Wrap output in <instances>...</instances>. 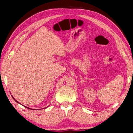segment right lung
<instances>
[{
    "label": "right lung",
    "instance_id": "add662e5",
    "mask_svg": "<svg viewBox=\"0 0 133 133\" xmlns=\"http://www.w3.org/2000/svg\"><path fill=\"white\" fill-rule=\"evenodd\" d=\"M12 98H13V99H14V97H12ZM15 101H16V100H15ZM16 102H18L17 101H16ZM26 108H27V107H26ZM29 109H30V108H29Z\"/></svg>",
    "mask_w": 133,
    "mask_h": 133
}]
</instances>
